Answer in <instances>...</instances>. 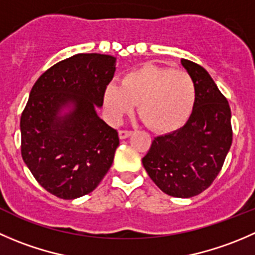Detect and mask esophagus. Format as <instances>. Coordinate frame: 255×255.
Here are the masks:
<instances>
[{
    "label": "esophagus",
    "instance_id": "esophagus-1",
    "mask_svg": "<svg viewBox=\"0 0 255 255\" xmlns=\"http://www.w3.org/2000/svg\"><path fill=\"white\" fill-rule=\"evenodd\" d=\"M118 134H120V138H121V139H126V138H128V137H129L130 134H132V130L121 129V130H120V133H118Z\"/></svg>",
    "mask_w": 255,
    "mask_h": 255
}]
</instances>
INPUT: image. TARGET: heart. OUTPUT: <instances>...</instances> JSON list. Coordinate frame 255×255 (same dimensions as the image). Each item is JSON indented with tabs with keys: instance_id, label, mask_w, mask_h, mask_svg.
Masks as SVG:
<instances>
[{
	"instance_id": "heart-1",
	"label": "heart",
	"mask_w": 255,
	"mask_h": 255,
	"mask_svg": "<svg viewBox=\"0 0 255 255\" xmlns=\"http://www.w3.org/2000/svg\"><path fill=\"white\" fill-rule=\"evenodd\" d=\"M197 86L185 71L145 65L127 73L122 86L111 83L105 91V106L111 118L120 121L138 103V112L155 132L182 127L194 110Z\"/></svg>"
}]
</instances>
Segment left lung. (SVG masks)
<instances>
[{
    "label": "left lung",
    "mask_w": 255,
    "mask_h": 255,
    "mask_svg": "<svg viewBox=\"0 0 255 255\" xmlns=\"http://www.w3.org/2000/svg\"><path fill=\"white\" fill-rule=\"evenodd\" d=\"M197 86L194 110L182 128L153 139L143 167L162 192L190 198L213 183L232 145L231 107L202 66L180 59Z\"/></svg>",
    "instance_id": "obj_1"
}]
</instances>
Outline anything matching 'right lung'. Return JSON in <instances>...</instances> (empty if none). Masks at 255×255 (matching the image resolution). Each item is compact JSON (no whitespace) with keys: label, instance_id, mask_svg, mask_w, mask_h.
<instances>
[{"label":"right lung","instance_id":"right-lung-1","mask_svg":"<svg viewBox=\"0 0 255 255\" xmlns=\"http://www.w3.org/2000/svg\"><path fill=\"white\" fill-rule=\"evenodd\" d=\"M116 57L78 53L46 71L32 87L21 116V153L37 182L53 196L76 199L107 174L120 144L101 120Z\"/></svg>","mask_w":255,"mask_h":255}]
</instances>
